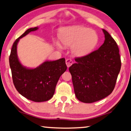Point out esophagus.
<instances>
[{"label": "esophagus", "mask_w": 131, "mask_h": 131, "mask_svg": "<svg viewBox=\"0 0 131 131\" xmlns=\"http://www.w3.org/2000/svg\"><path fill=\"white\" fill-rule=\"evenodd\" d=\"M66 65L67 66V67H70V66L73 64V61L70 59H66Z\"/></svg>", "instance_id": "esophagus-1"}]
</instances>
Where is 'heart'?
Masks as SVG:
<instances>
[{
	"label": "heart",
	"mask_w": 131,
	"mask_h": 131,
	"mask_svg": "<svg viewBox=\"0 0 131 131\" xmlns=\"http://www.w3.org/2000/svg\"><path fill=\"white\" fill-rule=\"evenodd\" d=\"M59 38L64 46H71L72 53L78 57L90 53L99 42V36L96 31L82 26L63 28L59 31ZM56 45L59 49L62 48L59 41H56Z\"/></svg>",
	"instance_id": "heart-1"
}]
</instances>
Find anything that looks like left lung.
Returning a JSON list of instances; mask_svg holds the SVG:
<instances>
[{
    "instance_id": "1",
    "label": "left lung",
    "mask_w": 131,
    "mask_h": 131,
    "mask_svg": "<svg viewBox=\"0 0 131 131\" xmlns=\"http://www.w3.org/2000/svg\"><path fill=\"white\" fill-rule=\"evenodd\" d=\"M105 41L99 49L75 59L69 68L77 99L93 103L111 94L121 69L117 44L110 34L102 29Z\"/></svg>"
}]
</instances>
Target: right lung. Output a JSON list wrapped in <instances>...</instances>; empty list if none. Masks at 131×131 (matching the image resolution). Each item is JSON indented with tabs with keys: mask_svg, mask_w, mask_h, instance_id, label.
Here are the masks:
<instances>
[{
	"mask_svg": "<svg viewBox=\"0 0 131 131\" xmlns=\"http://www.w3.org/2000/svg\"><path fill=\"white\" fill-rule=\"evenodd\" d=\"M38 27L27 29L13 43L9 57V63L13 83L17 90L24 97L34 102L50 100L54 93L57 82L67 70L65 59L45 61L35 68H29L20 63L17 55V44L19 39Z\"/></svg>",
	"mask_w": 131,
	"mask_h": 131,
	"instance_id": "add662e5",
	"label": "right lung"
}]
</instances>
